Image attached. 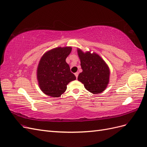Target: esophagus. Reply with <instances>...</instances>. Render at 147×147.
Returning <instances> with one entry per match:
<instances>
[{
    "label": "esophagus",
    "instance_id": "1",
    "mask_svg": "<svg viewBox=\"0 0 147 147\" xmlns=\"http://www.w3.org/2000/svg\"><path fill=\"white\" fill-rule=\"evenodd\" d=\"M78 74H79V73H78V72H76V73H74V75H75V76H76V78H78Z\"/></svg>",
    "mask_w": 147,
    "mask_h": 147
}]
</instances>
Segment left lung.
I'll return each instance as SVG.
<instances>
[{
  "label": "left lung",
  "instance_id": "obj_1",
  "mask_svg": "<svg viewBox=\"0 0 147 147\" xmlns=\"http://www.w3.org/2000/svg\"><path fill=\"white\" fill-rule=\"evenodd\" d=\"M77 51L82 69V72L78 76V81L91 93H102L109 83L110 71L108 66L97 53H91L90 52L84 53L79 49Z\"/></svg>",
  "mask_w": 147,
  "mask_h": 147
}]
</instances>
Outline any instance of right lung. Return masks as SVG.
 <instances>
[{"label":"right lung","mask_w":147,"mask_h":147,"mask_svg":"<svg viewBox=\"0 0 147 147\" xmlns=\"http://www.w3.org/2000/svg\"><path fill=\"white\" fill-rule=\"evenodd\" d=\"M71 47H57L45 53L39 61L37 78L40 90L52 97H59L66 91L67 85L76 79L66 62L71 52Z\"/></svg>","instance_id":"add662e5"}]
</instances>
